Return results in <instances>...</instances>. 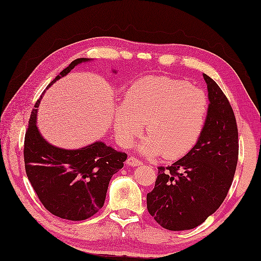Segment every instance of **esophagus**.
<instances>
[{
    "label": "esophagus",
    "mask_w": 261,
    "mask_h": 261,
    "mask_svg": "<svg viewBox=\"0 0 261 261\" xmlns=\"http://www.w3.org/2000/svg\"><path fill=\"white\" fill-rule=\"evenodd\" d=\"M126 165L130 167H137V166L142 165V162L140 160H138L137 158H135V156H129V158L126 159Z\"/></svg>",
    "instance_id": "34e87169"
}]
</instances>
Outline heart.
I'll return each mask as SVG.
<instances>
[{
    "mask_svg": "<svg viewBox=\"0 0 261 261\" xmlns=\"http://www.w3.org/2000/svg\"><path fill=\"white\" fill-rule=\"evenodd\" d=\"M209 98L189 82L168 76H145L130 87L125 102L114 111V132L129 148L149 132L140 150L143 154L169 160L182 158L201 138L209 114Z\"/></svg>",
    "mask_w": 261,
    "mask_h": 261,
    "instance_id": "b5f03b06",
    "label": "heart"
}]
</instances>
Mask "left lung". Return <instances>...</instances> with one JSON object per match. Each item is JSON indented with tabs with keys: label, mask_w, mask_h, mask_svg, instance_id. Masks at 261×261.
Wrapping results in <instances>:
<instances>
[{
	"label": "left lung",
	"mask_w": 261,
	"mask_h": 261,
	"mask_svg": "<svg viewBox=\"0 0 261 261\" xmlns=\"http://www.w3.org/2000/svg\"><path fill=\"white\" fill-rule=\"evenodd\" d=\"M210 102L208 120L196 147L171 166L159 167L147 195L149 214L172 231L189 230L220 207L238 162V128L231 106L219 86L203 73Z\"/></svg>",
	"instance_id": "obj_1"
}]
</instances>
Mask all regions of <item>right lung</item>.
Listing matches in <instances>:
<instances>
[{
    "label": "right lung",
    "mask_w": 261,
    "mask_h": 261,
    "mask_svg": "<svg viewBox=\"0 0 261 261\" xmlns=\"http://www.w3.org/2000/svg\"><path fill=\"white\" fill-rule=\"evenodd\" d=\"M88 61L90 59L86 58L72 61L46 89L75 65ZM40 101L34 108L39 107ZM36 113L38 109H33L24 139V163L30 182L52 215L72 221L86 220L103 207L109 182L123 168L126 153L102 141L76 150L54 147L41 136Z\"/></svg>",
    "instance_id": "obj_1"
}]
</instances>
